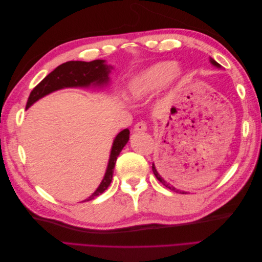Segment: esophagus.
Returning a JSON list of instances; mask_svg holds the SVG:
<instances>
[{
  "label": "esophagus",
  "mask_w": 262,
  "mask_h": 262,
  "mask_svg": "<svg viewBox=\"0 0 262 262\" xmlns=\"http://www.w3.org/2000/svg\"><path fill=\"white\" fill-rule=\"evenodd\" d=\"M147 129V123L145 121H139L134 125V131L136 132H144Z\"/></svg>",
  "instance_id": "1"
}]
</instances>
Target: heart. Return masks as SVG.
I'll return each mask as SVG.
<instances>
[{
  "label": "heart",
  "mask_w": 262,
  "mask_h": 262,
  "mask_svg": "<svg viewBox=\"0 0 262 262\" xmlns=\"http://www.w3.org/2000/svg\"><path fill=\"white\" fill-rule=\"evenodd\" d=\"M181 70L175 62L161 61L150 66L133 78L129 86L130 97L140 100L152 96L172 78L180 76Z\"/></svg>",
  "instance_id": "b5f03b06"
}]
</instances>
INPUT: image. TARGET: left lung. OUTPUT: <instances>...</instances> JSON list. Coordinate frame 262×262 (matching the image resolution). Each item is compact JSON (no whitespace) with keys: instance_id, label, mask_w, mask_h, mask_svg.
<instances>
[{"instance_id":"left-lung-1","label":"left lung","mask_w":262,"mask_h":262,"mask_svg":"<svg viewBox=\"0 0 262 262\" xmlns=\"http://www.w3.org/2000/svg\"><path fill=\"white\" fill-rule=\"evenodd\" d=\"M211 63H212V64L213 66H215V67H217V68H221V66L219 64V63L216 62V61H214L212 58H211ZM152 169H153V172H154V175H155V177L158 179V180H160L161 182H162V184L166 187V188H168V189H170V190H173V191H175V192H180V193H186L185 191H179V190H177L175 187H172L170 184H169V182H167V181H166L163 177H162V173H158V171H157V169L155 168V165L153 164V166H152Z\"/></svg>"}]
</instances>
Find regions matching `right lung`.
<instances>
[{
    "instance_id": "1",
    "label": "right lung",
    "mask_w": 262,
    "mask_h": 262,
    "mask_svg": "<svg viewBox=\"0 0 262 262\" xmlns=\"http://www.w3.org/2000/svg\"><path fill=\"white\" fill-rule=\"evenodd\" d=\"M110 69H112V67L105 64L104 60H94L92 62L69 61L63 63L57 69H54V71H52L50 74L47 75L31 91L26 107H30L35 101L46 96V95L54 91L64 89V87H87L91 84L95 86H104L108 83V74L110 72ZM129 134V129H124L116 137L112 147V153H110L105 177L100 182L96 191L83 202L95 199V198L100 195L105 190H107L110 182L113 180V173L117 157L120 154L123 146L128 143Z\"/></svg>"
}]
</instances>
